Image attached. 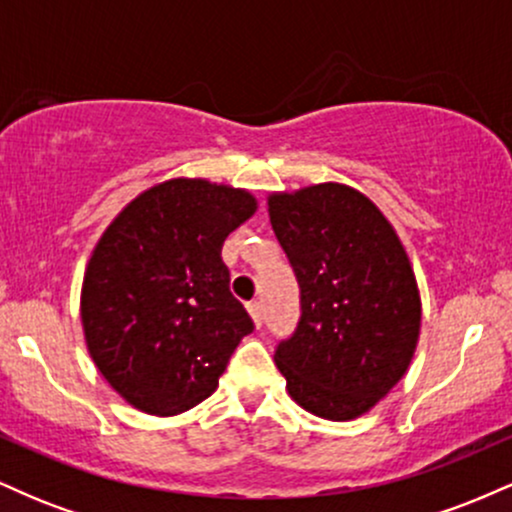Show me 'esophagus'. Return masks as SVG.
Segmentation results:
<instances>
[{
    "mask_svg": "<svg viewBox=\"0 0 512 512\" xmlns=\"http://www.w3.org/2000/svg\"><path fill=\"white\" fill-rule=\"evenodd\" d=\"M248 313L252 317V322H255L257 327H262V320H264V308L260 301H250L248 303Z\"/></svg>",
    "mask_w": 512,
    "mask_h": 512,
    "instance_id": "34e87169",
    "label": "esophagus"
}]
</instances>
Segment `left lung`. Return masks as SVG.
Listing matches in <instances>:
<instances>
[{
    "instance_id": "1",
    "label": "left lung",
    "mask_w": 512,
    "mask_h": 512,
    "mask_svg": "<svg viewBox=\"0 0 512 512\" xmlns=\"http://www.w3.org/2000/svg\"><path fill=\"white\" fill-rule=\"evenodd\" d=\"M267 204L301 286V320L276 346V368L305 411L358 419L404 378L419 342L407 250L383 211L349 185L274 192Z\"/></svg>"
}]
</instances>
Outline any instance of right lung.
Listing matches in <instances>:
<instances>
[{"label":"right lung","instance_id":"right-lung-1","mask_svg":"<svg viewBox=\"0 0 512 512\" xmlns=\"http://www.w3.org/2000/svg\"><path fill=\"white\" fill-rule=\"evenodd\" d=\"M255 211L248 190L173 178L105 228L81 286V325L96 368L132 407L173 416L216 390L255 327L228 289L221 248Z\"/></svg>","mask_w":512,"mask_h":512}]
</instances>
